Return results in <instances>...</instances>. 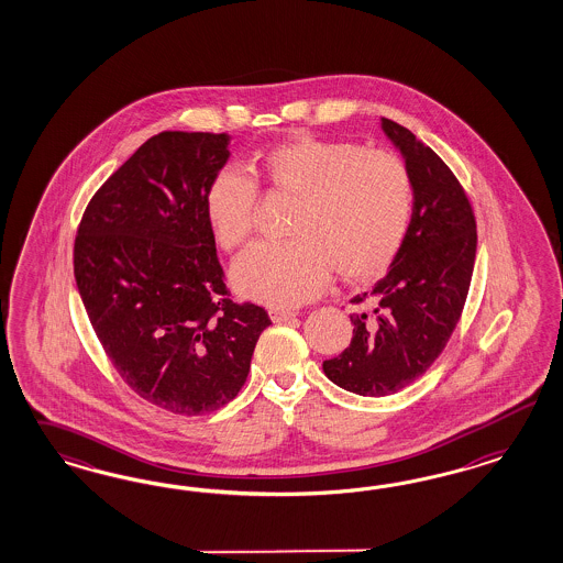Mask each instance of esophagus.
<instances>
[{"label": "esophagus", "mask_w": 563, "mask_h": 563, "mask_svg": "<svg viewBox=\"0 0 563 563\" xmlns=\"http://www.w3.org/2000/svg\"><path fill=\"white\" fill-rule=\"evenodd\" d=\"M268 313H271L273 322H287V320H292L297 316V311H292V309H276V307L271 309Z\"/></svg>", "instance_id": "1"}]
</instances>
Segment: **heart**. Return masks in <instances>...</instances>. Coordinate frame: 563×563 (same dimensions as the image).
<instances>
[{"instance_id": "heart-1", "label": "heart", "mask_w": 563, "mask_h": 563, "mask_svg": "<svg viewBox=\"0 0 563 563\" xmlns=\"http://www.w3.org/2000/svg\"><path fill=\"white\" fill-rule=\"evenodd\" d=\"M250 169L254 179L221 169L206 188L214 241L235 250L252 238L256 184L271 196L297 198L289 229L295 239L257 243L239 257V295L264 306H301L320 295L334 268L346 283H367L393 266L412 217V181L398 156L301 134L254 154Z\"/></svg>"}]
</instances>
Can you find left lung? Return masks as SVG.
<instances>
[{
    "mask_svg": "<svg viewBox=\"0 0 563 563\" xmlns=\"http://www.w3.org/2000/svg\"><path fill=\"white\" fill-rule=\"evenodd\" d=\"M412 181V217L388 274L351 303L353 341L325 358L324 374L349 393L388 396L426 374L462 316L475 268L477 221L456 175L400 123L382 118Z\"/></svg>",
    "mask_w": 563,
    "mask_h": 563,
    "instance_id": "8db88e82",
    "label": "left lung"
}]
</instances>
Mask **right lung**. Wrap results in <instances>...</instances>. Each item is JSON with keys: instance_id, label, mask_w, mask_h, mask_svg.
<instances>
[{"instance_id": "right-lung-1", "label": "right lung", "mask_w": 563, "mask_h": 563, "mask_svg": "<svg viewBox=\"0 0 563 563\" xmlns=\"http://www.w3.org/2000/svg\"><path fill=\"white\" fill-rule=\"evenodd\" d=\"M229 136L148 137L86 206L74 276L121 379L175 415H205L243 388L264 307L235 303L205 212Z\"/></svg>"}]
</instances>
